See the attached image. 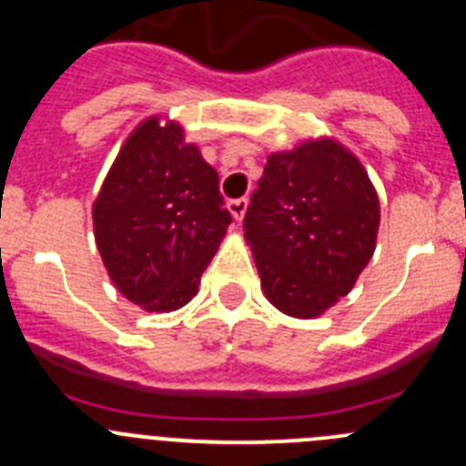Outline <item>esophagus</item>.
Returning a JSON list of instances; mask_svg holds the SVG:
<instances>
[{
	"label": "esophagus",
	"instance_id": "esophagus-1",
	"mask_svg": "<svg viewBox=\"0 0 466 466\" xmlns=\"http://www.w3.org/2000/svg\"><path fill=\"white\" fill-rule=\"evenodd\" d=\"M247 205H249V200L247 198L228 200V212L233 215V219L242 221V217H245V212H247Z\"/></svg>",
	"mask_w": 466,
	"mask_h": 466
}]
</instances>
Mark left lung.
I'll list each match as a JSON object with an SVG mask.
<instances>
[{"label":"left lung","instance_id":"left-lung-1","mask_svg":"<svg viewBox=\"0 0 466 466\" xmlns=\"http://www.w3.org/2000/svg\"><path fill=\"white\" fill-rule=\"evenodd\" d=\"M381 208L360 159L339 140L272 152L245 215L268 300L317 319L347 296L377 249Z\"/></svg>","mask_w":466,"mask_h":466}]
</instances>
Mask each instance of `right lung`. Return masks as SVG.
<instances>
[{"label": "right lung", "instance_id": "add662e5", "mask_svg": "<svg viewBox=\"0 0 466 466\" xmlns=\"http://www.w3.org/2000/svg\"><path fill=\"white\" fill-rule=\"evenodd\" d=\"M92 221L115 289L145 311H175L198 293L230 212L219 175L180 122L152 115L119 147Z\"/></svg>", "mask_w": 466, "mask_h": 466}]
</instances>
